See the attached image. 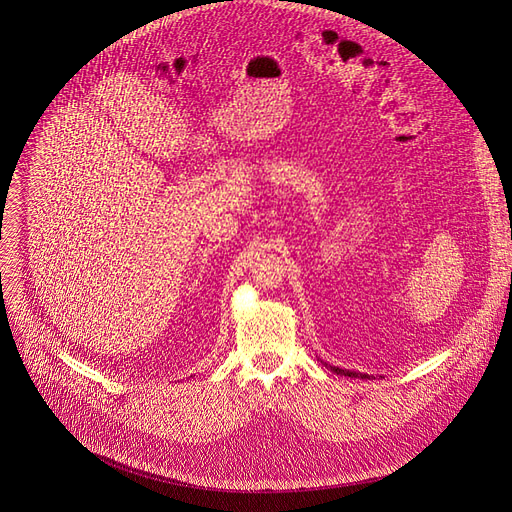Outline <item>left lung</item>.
<instances>
[{
	"instance_id": "left-lung-1",
	"label": "left lung",
	"mask_w": 512,
	"mask_h": 512,
	"mask_svg": "<svg viewBox=\"0 0 512 512\" xmlns=\"http://www.w3.org/2000/svg\"><path fill=\"white\" fill-rule=\"evenodd\" d=\"M336 373H342V375H348V378H367V375H363V373H355V371H346V369H338V367H332Z\"/></svg>"
}]
</instances>
